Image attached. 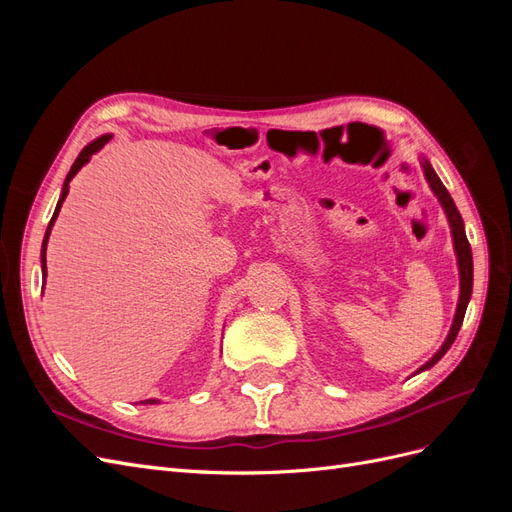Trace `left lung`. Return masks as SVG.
<instances>
[{
	"label": "left lung",
	"mask_w": 512,
	"mask_h": 512,
	"mask_svg": "<svg viewBox=\"0 0 512 512\" xmlns=\"http://www.w3.org/2000/svg\"><path fill=\"white\" fill-rule=\"evenodd\" d=\"M423 168H425V177H427V181H429V185H431V190L436 192V196L440 198V203H442V207H444V211H446V218H448V222H451V228H453L455 252H457V260H459L461 294H459V305H457V314H455V320H453V327H451V333H448V337H446L444 346L436 352V356H433L431 361H427L418 371H423V369H429V367L436 365V363L442 359V356L446 354V350L453 346L455 337H457V333H459V329H461L463 316H466L468 301H470V297H472V250H470V243H468V237H466V228H463V220H461V215H459V211H457V207H455V203H453L451 194L446 192L442 181L438 179L436 173H433V168H431V164H429L427 160L423 162Z\"/></svg>",
	"instance_id": "obj_1"
}]
</instances>
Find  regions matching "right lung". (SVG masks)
<instances>
[{
  "label": "right lung",
  "mask_w": 512,
  "mask_h": 512,
  "mask_svg": "<svg viewBox=\"0 0 512 512\" xmlns=\"http://www.w3.org/2000/svg\"><path fill=\"white\" fill-rule=\"evenodd\" d=\"M108 141H111V136H102V138H98V141L89 143V145L79 153V158L74 160V164H72V168H70V173H68L66 183H64V190H61V198H59V203H57V207H55V213H53V218H51V222H49V228H46V235H44V241H42V275H46V243H49L51 228H53V224H55V218H57V213H59V209H61V203H64V198H66V194H68V183L72 181V177H74L76 173H79L81 166L87 164L89 158L94 156L96 151H100ZM141 404H158V401H156V399H147V401H141Z\"/></svg>",
  "instance_id": "add662e5"
}]
</instances>
